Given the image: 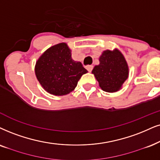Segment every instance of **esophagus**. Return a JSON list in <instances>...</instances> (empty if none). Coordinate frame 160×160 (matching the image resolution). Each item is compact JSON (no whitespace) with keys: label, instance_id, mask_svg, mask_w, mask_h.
Masks as SVG:
<instances>
[{"label":"esophagus","instance_id":"esophagus-1","mask_svg":"<svg viewBox=\"0 0 160 160\" xmlns=\"http://www.w3.org/2000/svg\"><path fill=\"white\" fill-rule=\"evenodd\" d=\"M86 69L88 71V72H92V70L93 69V66H92V65H90V66H86Z\"/></svg>","mask_w":160,"mask_h":160}]
</instances>
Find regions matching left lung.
I'll return each mask as SVG.
<instances>
[{"instance_id": "left-lung-1", "label": "left lung", "mask_w": 160, "mask_h": 160, "mask_svg": "<svg viewBox=\"0 0 160 160\" xmlns=\"http://www.w3.org/2000/svg\"><path fill=\"white\" fill-rule=\"evenodd\" d=\"M99 60L100 64L92 70L99 86L106 92L120 90L128 77V66L124 56L118 49L106 50Z\"/></svg>"}]
</instances>
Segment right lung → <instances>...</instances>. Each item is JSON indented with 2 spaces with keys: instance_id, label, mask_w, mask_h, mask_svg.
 Wrapping results in <instances>:
<instances>
[{
  "instance_id": "1",
  "label": "right lung",
  "mask_w": 160,
  "mask_h": 160,
  "mask_svg": "<svg viewBox=\"0 0 160 160\" xmlns=\"http://www.w3.org/2000/svg\"><path fill=\"white\" fill-rule=\"evenodd\" d=\"M35 74L46 92L56 96L69 94L82 74L88 72L80 62L72 58L66 43L48 48L36 62Z\"/></svg>"
}]
</instances>
